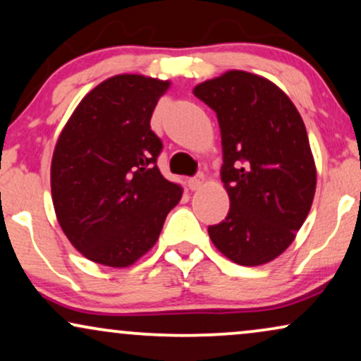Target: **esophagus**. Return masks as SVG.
Masks as SVG:
<instances>
[{
	"mask_svg": "<svg viewBox=\"0 0 361 361\" xmlns=\"http://www.w3.org/2000/svg\"><path fill=\"white\" fill-rule=\"evenodd\" d=\"M204 181H207V178H204L203 173H198V175L190 178V180H188L190 190H200L204 185Z\"/></svg>",
	"mask_w": 361,
	"mask_h": 361,
	"instance_id": "esophagus-1",
	"label": "esophagus"
}]
</instances>
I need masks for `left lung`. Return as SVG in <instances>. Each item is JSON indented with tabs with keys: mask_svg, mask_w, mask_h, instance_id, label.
I'll return each instance as SVG.
<instances>
[{
	"mask_svg": "<svg viewBox=\"0 0 361 361\" xmlns=\"http://www.w3.org/2000/svg\"><path fill=\"white\" fill-rule=\"evenodd\" d=\"M193 93L216 113L230 196V212L208 226L209 238L243 267L271 262L295 240L317 188L302 116L276 85L246 71H226Z\"/></svg>",
	"mask_w": 361,
	"mask_h": 361,
	"instance_id": "1",
	"label": "left lung"
}]
</instances>
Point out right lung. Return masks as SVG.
I'll return each mask as SVG.
<instances>
[{
  "mask_svg": "<svg viewBox=\"0 0 361 361\" xmlns=\"http://www.w3.org/2000/svg\"><path fill=\"white\" fill-rule=\"evenodd\" d=\"M168 81L118 75L81 99L59 135L51 196L59 226L91 262L133 264L157 243L181 188L157 166L149 120Z\"/></svg>",
  "mask_w": 361,
  "mask_h": 361,
  "instance_id": "obj_1",
  "label": "right lung"
}]
</instances>
